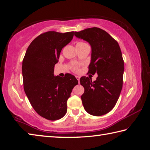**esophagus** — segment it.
<instances>
[{
    "label": "esophagus",
    "instance_id": "obj_1",
    "mask_svg": "<svg viewBox=\"0 0 150 150\" xmlns=\"http://www.w3.org/2000/svg\"><path fill=\"white\" fill-rule=\"evenodd\" d=\"M76 78L77 80L78 81V82H80V77L78 76H76Z\"/></svg>",
    "mask_w": 150,
    "mask_h": 150
}]
</instances>
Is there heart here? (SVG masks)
I'll return each instance as SVG.
<instances>
[{
  "label": "heart",
  "instance_id": "1",
  "mask_svg": "<svg viewBox=\"0 0 150 150\" xmlns=\"http://www.w3.org/2000/svg\"><path fill=\"white\" fill-rule=\"evenodd\" d=\"M79 43H80V42H79Z\"/></svg>",
  "mask_w": 150,
  "mask_h": 150
}]
</instances>
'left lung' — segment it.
<instances>
[{
  "label": "left lung",
  "instance_id": "left-lung-1",
  "mask_svg": "<svg viewBox=\"0 0 150 150\" xmlns=\"http://www.w3.org/2000/svg\"><path fill=\"white\" fill-rule=\"evenodd\" d=\"M74 35L91 46L88 73L98 74L94 82L86 76L80 78V84L84 88L81 96L82 104L88 114L102 116L113 109L122 91L124 64L121 50L116 40L97 27L75 32Z\"/></svg>",
  "mask_w": 150,
  "mask_h": 150
}]
</instances>
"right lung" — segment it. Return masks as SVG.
Here are the masks:
<instances>
[{"mask_svg": "<svg viewBox=\"0 0 150 150\" xmlns=\"http://www.w3.org/2000/svg\"><path fill=\"white\" fill-rule=\"evenodd\" d=\"M74 32L49 31L32 42L22 66L24 90L34 110L40 116L56 120L67 112V100L78 84L74 76L54 75L62 49L72 40Z\"/></svg>", "mask_w": 150, "mask_h": 150, "instance_id": "obj_1", "label": "right lung"}]
</instances>
